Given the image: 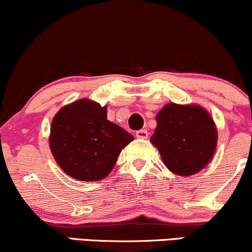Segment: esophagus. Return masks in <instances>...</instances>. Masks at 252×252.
I'll use <instances>...</instances> for the list:
<instances>
[{
    "label": "esophagus",
    "instance_id": "34e87169",
    "mask_svg": "<svg viewBox=\"0 0 252 252\" xmlns=\"http://www.w3.org/2000/svg\"><path fill=\"white\" fill-rule=\"evenodd\" d=\"M136 137H137V138H147V137H148V131H147L146 129L137 130V131H136Z\"/></svg>",
    "mask_w": 252,
    "mask_h": 252
}]
</instances>
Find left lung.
<instances>
[{"mask_svg": "<svg viewBox=\"0 0 252 252\" xmlns=\"http://www.w3.org/2000/svg\"><path fill=\"white\" fill-rule=\"evenodd\" d=\"M150 141L170 172L189 176L206 167L217 148L216 124L200 105L169 103L156 115Z\"/></svg>", "mask_w": 252, "mask_h": 252, "instance_id": "left-lung-1", "label": "left lung"}]
</instances>
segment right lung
<instances>
[{
    "label": "right lung",
    "instance_id": "obj_1",
    "mask_svg": "<svg viewBox=\"0 0 252 252\" xmlns=\"http://www.w3.org/2000/svg\"><path fill=\"white\" fill-rule=\"evenodd\" d=\"M106 105L79 99L57 112L52 121L50 148L60 168L80 181L109 175L122 149L134 136L106 120Z\"/></svg>",
    "mask_w": 252,
    "mask_h": 252
}]
</instances>
